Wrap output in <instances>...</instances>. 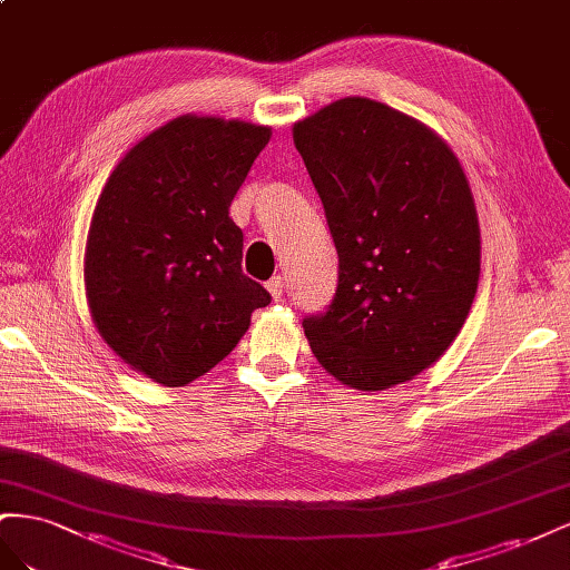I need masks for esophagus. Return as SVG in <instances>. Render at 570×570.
<instances>
[{"label":"esophagus","instance_id":"esophagus-1","mask_svg":"<svg viewBox=\"0 0 570 570\" xmlns=\"http://www.w3.org/2000/svg\"><path fill=\"white\" fill-rule=\"evenodd\" d=\"M267 291H269L274 301H282L284 291H286V279H284V276H272V279L267 282Z\"/></svg>","mask_w":570,"mask_h":570}]
</instances>
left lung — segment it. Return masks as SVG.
I'll use <instances>...</instances> for the list:
<instances>
[{
    "label": "left lung",
    "instance_id": "1",
    "mask_svg": "<svg viewBox=\"0 0 570 570\" xmlns=\"http://www.w3.org/2000/svg\"><path fill=\"white\" fill-rule=\"evenodd\" d=\"M338 255L330 307L303 320L320 365L361 392L409 382L459 336L480 279V226L459 157L367 97L294 126Z\"/></svg>",
    "mask_w": 570,
    "mask_h": 570
}]
</instances>
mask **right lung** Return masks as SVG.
<instances>
[{
  "mask_svg": "<svg viewBox=\"0 0 570 570\" xmlns=\"http://www.w3.org/2000/svg\"><path fill=\"white\" fill-rule=\"evenodd\" d=\"M272 128L178 117L126 153L97 200L86 296L97 332L124 363L186 386L229 355L269 305L243 274L234 195Z\"/></svg>",
  "mask_w": 570,
  "mask_h": 570,
  "instance_id": "right-lung-1",
  "label": "right lung"
}]
</instances>
